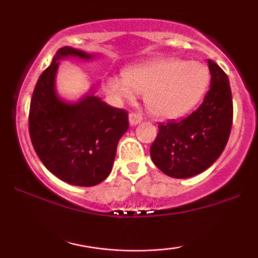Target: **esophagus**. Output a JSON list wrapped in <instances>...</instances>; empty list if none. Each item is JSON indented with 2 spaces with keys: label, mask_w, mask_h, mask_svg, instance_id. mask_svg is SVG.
I'll return each instance as SVG.
<instances>
[{
  "label": "esophagus",
  "mask_w": 258,
  "mask_h": 258,
  "mask_svg": "<svg viewBox=\"0 0 258 258\" xmlns=\"http://www.w3.org/2000/svg\"><path fill=\"white\" fill-rule=\"evenodd\" d=\"M128 121H130V125L136 126L138 125V123H141L142 116L139 114H136V112H131V114L128 115Z\"/></svg>",
  "instance_id": "34e87169"
}]
</instances>
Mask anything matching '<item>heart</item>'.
Instances as JSON below:
<instances>
[{"instance_id": "b5f03b06", "label": "heart", "mask_w": 258, "mask_h": 258, "mask_svg": "<svg viewBox=\"0 0 258 258\" xmlns=\"http://www.w3.org/2000/svg\"><path fill=\"white\" fill-rule=\"evenodd\" d=\"M210 80L204 63L160 58L126 67L122 78H106L104 88L116 100L131 102L136 93L144 94V104L153 116L173 120L197 108L205 97Z\"/></svg>"}]
</instances>
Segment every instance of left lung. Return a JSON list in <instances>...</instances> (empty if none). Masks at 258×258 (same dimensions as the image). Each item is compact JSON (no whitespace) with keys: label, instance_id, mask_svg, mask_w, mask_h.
<instances>
[{"label":"left lung","instance_id":"obj_1","mask_svg":"<svg viewBox=\"0 0 258 258\" xmlns=\"http://www.w3.org/2000/svg\"><path fill=\"white\" fill-rule=\"evenodd\" d=\"M211 86L203 104L180 121L159 125L150 148L155 166L173 178H189L207 170L226 148L233 122V102L226 73L207 60Z\"/></svg>","mask_w":258,"mask_h":258}]
</instances>
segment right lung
<instances>
[{
    "mask_svg": "<svg viewBox=\"0 0 258 258\" xmlns=\"http://www.w3.org/2000/svg\"><path fill=\"white\" fill-rule=\"evenodd\" d=\"M97 57L63 47L37 80L30 103L29 131L35 152L49 172L79 186H93L111 172L120 138L128 130V112L112 108L94 94V87L75 102L55 87L60 60Z\"/></svg>",
    "mask_w": 258,
    "mask_h": 258,
    "instance_id": "obj_1",
    "label": "right lung"
}]
</instances>
